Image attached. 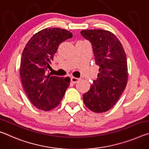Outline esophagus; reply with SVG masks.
I'll use <instances>...</instances> for the list:
<instances>
[{"label":"esophagus","instance_id":"esophagus-1","mask_svg":"<svg viewBox=\"0 0 149 149\" xmlns=\"http://www.w3.org/2000/svg\"><path fill=\"white\" fill-rule=\"evenodd\" d=\"M79 79L77 78V77H71V81L72 82L73 84H76L79 81Z\"/></svg>","mask_w":149,"mask_h":149}]
</instances>
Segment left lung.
<instances>
[{
	"label": "left lung",
	"mask_w": 149,
	"mask_h": 149,
	"mask_svg": "<svg viewBox=\"0 0 149 149\" xmlns=\"http://www.w3.org/2000/svg\"><path fill=\"white\" fill-rule=\"evenodd\" d=\"M81 34L90 42L95 62L100 66L97 78L83 95L84 102L92 111L105 112L113 107L126 87V54L117 37L107 30H82Z\"/></svg>",
	"instance_id": "left-lung-1"
}]
</instances>
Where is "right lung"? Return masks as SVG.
Wrapping results in <instances>:
<instances>
[{
	"label": "right lung",
	"instance_id": "obj_1",
	"mask_svg": "<svg viewBox=\"0 0 149 149\" xmlns=\"http://www.w3.org/2000/svg\"><path fill=\"white\" fill-rule=\"evenodd\" d=\"M72 33L61 28H46L33 36L24 49L20 62L21 81L35 107L49 111L58 107L70 86V77L51 76L48 69L62 42Z\"/></svg>",
	"mask_w": 149,
	"mask_h": 149
}]
</instances>
